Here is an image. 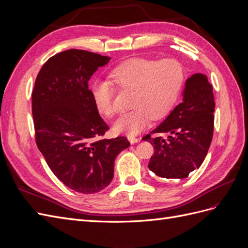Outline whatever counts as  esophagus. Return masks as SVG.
<instances>
[{"label": "esophagus", "instance_id": "esophagus-1", "mask_svg": "<svg viewBox=\"0 0 248 248\" xmlns=\"http://www.w3.org/2000/svg\"><path fill=\"white\" fill-rule=\"evenodd\" d=\"M128 140L130 141V144H137L140 140V139L139 138H134V137H128Z\"/></svg>", "mask_w": 248, "mask_h": 248}]
</instances>
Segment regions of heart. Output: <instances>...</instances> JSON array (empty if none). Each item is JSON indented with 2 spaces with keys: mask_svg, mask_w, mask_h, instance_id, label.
Returning a JSON list of instances; mask_svg holds the SVG:
<instances>
[{
  "mask_svg": "<svg viewBox=\"0 0 248 248\" xmlns=\"http://www.w3.org/2000/svg\"><path fill=\"white\" fill-rule=\"evenodd\" d=\"M112 85L121 90H133L130 111L114 124L117 133L136 136L149 126L151 120L166 117L177 101L183 84V69L177 60L155 61L134 58L117 66L109 73ZM109 81L95 80L91 85L94 106L100 115L111 118L117 108L115 89Z\"/></svg>",
  "mask_w": 248,
  "mask_h": 248,
  "instance_id": "heart-1",
  "label": "heart"
}]
</instances>
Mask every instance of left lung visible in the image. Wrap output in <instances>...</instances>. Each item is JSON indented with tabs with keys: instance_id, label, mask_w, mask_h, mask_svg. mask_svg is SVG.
<instances>
[{
	"instance_id": "1",
	"label": "left lung",
	"mask_w": 248,
	"mask_h": 248,
	"mask_svg": "<svg viewBox=\"0 0 248 248\" xmlns=\"http://www.w3.org/2000/svg\"><path fill=\"white\" fill-rule=\"evenodd\" d=\"M214 95L205 74L186 79L183 101L142 140L151 142L154 154L148 164L155 175L184 179L201 167L211 144L214 129ZM168 133V138L160 137ZM151 134H157L152 138Z\"/></svg>"
}]
</instances>
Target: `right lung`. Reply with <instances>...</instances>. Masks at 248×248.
Segmentation results:
<instances>
[{
  "label": "right lung",
  "mask_w": 248,
  "mask_h": 248,
  "mask_svg": "<svg viewBox=\"0 0 248 248\" xmlns=\"http://www.w3.org/2000/svg\"><path fill=\"white\" fill-rule=\"evenodd\" d=\"M108 57L68 49L49 58L35 80L32 114L36 144L56 177L81 193L102 190L114 177L125 137L101 139L108 126L97 111L89 80Z\"/></svg>",
  "instance_id": "add662e5"
}]
</instances>
